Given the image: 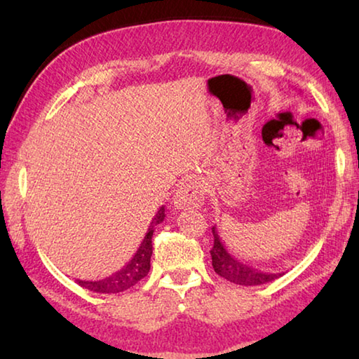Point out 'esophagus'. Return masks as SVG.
Here are the masks:
<instances>
[{"mask_svg": "<svg viewBox=\"0 0 359 359\" xmlns=\"http://www.w3.org/2000/svg\"><path fill=\"white\" fill-rule=\"evenodd\" d=\"M203 204L204 187L198 180L185 182L174 194V205L177 209H199Z\"/></svg>", "mask_w": 359, "mask_h": 359, "instance_id": "1", "label": "esophagus"}]
</instances>
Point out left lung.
<instances>
[{"mask_svg":"<svg viewBox=\"0 0 359 359\" xmlns=\"http://www.w3.org/2000/svg\"><path fill=\"white\" fill-rule=\"evenodd\" d=\"M214 233V247L210 250L212 257V266L218 276L226 278V280L233 282L236 285H244V287H255V285H263L267 282L276 280V278L282 277L283 272L278 274H272V272H263L253 267L247 266L242 261L236 259L233 255L228 253L224 248L220 236L217 233V228H212Z\"/></svg>","mask_w":359,"mask_h":359,"instance_id":"obj_1","label":"left lung"}]
</instances>
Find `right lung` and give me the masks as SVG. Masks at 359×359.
<instances>
[{"mask_svg": "<svg viewBox=\"0 0 359 359\" xmlns=\"http://www.w3.org/2000/svg\"><path fill=\"white\" fill-rule=\"evenodd\" d=\"M165 208H160V210L156 212V215L151 218L150 226L145 233V238L142 239L141 245H139L137 252L133 255L131 261L126 266L121 267L120 271L115 272V274L109 276L102 280H77V283L81 287L87 288L93 293H104V294H114V293H121V291L128 290L131 287L142 280V278L149 274L150 271V257H151V236H154V231L156 224H160L163 220H165Z\"/></svg>", "mask_w": 359, "mask_h": 359, "instance_id": "add662e5", "label": "right lung"}]
</instances>
